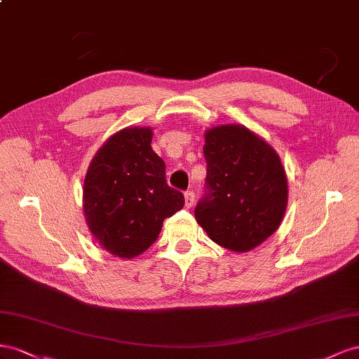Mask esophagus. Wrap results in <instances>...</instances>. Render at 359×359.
<instances>
[{
  "label": "esophagus",
  "instance_id": "34e87169",
  "mask_svg": "<svg viewBox=\"0 0 359 359\" xmlns=\"http://www.w3.org/2000/svg\"><path fill=\"white\" fill-rule=\"evenodd\" d=\"M194 201H196V194H194L192 191H187V192H185V206H187L188 209H191Z\"/></svg>",
  "mask_w": 359,
  "mask_h": 359
}]
</instances>
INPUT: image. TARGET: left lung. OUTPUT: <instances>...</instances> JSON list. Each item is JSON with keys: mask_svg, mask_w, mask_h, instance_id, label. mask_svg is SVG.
Returning a JSON list of instances; mask_svg holds the SVG:
<instances>
[{"mask_svg": "<svg viewBox=\"0 0 359 359\" xmlns=\"http://www.w3.org/2000/svg\"><path fill=\"white\" fill-rule=\"evenodd\" d=\"M206 192L196 219L221 247L245 252L280 227L287 177L276 151L248 128L222 125L204 134Z\"/></svg>", "mask_w": 359, "mask_h": 359, "instance_id": "left-lung-1", "label": "left lung"}]
</instances>
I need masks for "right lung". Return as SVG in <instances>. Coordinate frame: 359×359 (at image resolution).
<instances>
[{
	"label": "right lung",
	"instance_id": "obj_1",
	"mask_svg": "<svg viewBox=\"0 0 359 359\" xmlns=\"http://www.w3.org/2000/svg\"><path fill=\"white\" fill-rule=\"evenodd\" d=\"M150 128H125L91 159L84 180V215L97 243L134 259L158 239L162 222L185 204L167 185L165 162L151 150Z\"/></svg>",
	"mask_w": 359,
	"mask_h": 359
}]
</instances>
